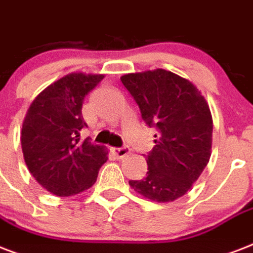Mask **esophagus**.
<instances>
[{
	"label": "esophagus",
	"mask_w": 253,
	"mask_h": 253,
	"mask_svg": "<svg viewBox=\"0 0 253 253\" xmlns=\"http://www.w3.org/2000/svg\"><path fill=\"white\" fill-rule=\"evenodd\" d=\"M113 153L116 154L117 158H124L130 153V149L128 146H121V148H113Z\"/></svg>",
	"instance_id": "34e87169"
}]
</instances>
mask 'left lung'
<instances>
[{
	"label": "left lung",
	"mask_w": 253,
	"mask_h": 253,
	"mask_svg": "<svg viewBox=\"0 0 253 253\" xmlns=\"http://www.w3.org/2000/svg\"><path fill=\"white\" fill-rule=\"evenodd\" d=\"M121 82L145 124L157 129L156 145L145 156L146 177L129 185L150 201H175L191 189L210 160V108L193 83L162 68L128 74Z\"/></svg>",
	"instance_id": "8db88e82"
}]
</instances>
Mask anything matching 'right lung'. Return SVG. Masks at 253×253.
<instances>
[{
	"label": "right lung",
	"instance_id": "1",
	"mask_svg": "<svg viewBox=\"0 0 253 253\" xmlns=\"http://www.w3.org/2000/svg\"><path fill=\"white\" fill-rule=\"evenodd\" d=\"M104 75L74 72L43 89L23 120L21 145L35 181L56 197H70L96 182L108 152L85 138L82 107Z\"/></svg>",
	"mask_w": 253,
	"mask_h": 253
}]
</instances>
